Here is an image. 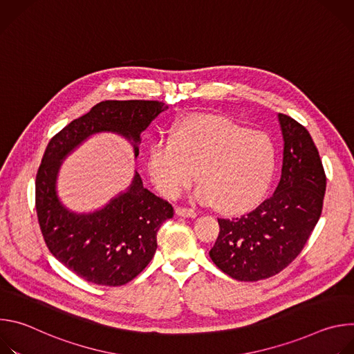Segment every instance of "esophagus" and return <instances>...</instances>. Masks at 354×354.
<instances>
[{
  "instance_id": "obj_1",
  "label": "esophagus",
  "mask_w": 354,
  "mask_h": 354,
  "mask_svg": "<svg viewBox=\"0 0 354 354\" xmlns=\"http://www.w3.org/2000/svg\"><path fill=\"white\" fill-rule=\"evenodd\" d=\"M176 214L185 218H194L197 216V213L193 209H187V207H178Z\"/></svg>"
}]
</instances>
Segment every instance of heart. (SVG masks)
Here are the masks:
<instances>
[{
    "instance_id": "obj_1",
    "label": "heart",
    "mask_w": 354,
    "mask_h": 354,
    "mask_svg": "<svg viewBox=\"0 0 354 354\" xmlns=\"http://www.w3.org/2000/svg\"><path fill=\"white\" fill-rule=\"evenodd\" d=\"M276 168L277 145L270 134L214 115L183 119L171 137L153 144L148 156L149 176L165 196L178 197L198 178L193 200L217 205L227 214L255 207Z\"/></svg>"
}]
</instances>
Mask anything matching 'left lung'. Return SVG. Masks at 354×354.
I'll list each match as a JSON object with an SVG mask.
<instances>
[{"instance_id":"obj_1","label":"left lung","mask_w":354,"mask_h":354,"mask_svg":"<svg viewBox=\"0 0 354 354\" xmlns=\"http://www.w3.org/2000/svg\"><path fill=\"white\" fill-rule=\"evenodd\" d=\"M283 134L281 178L254 212L218 218L220 234L209 252L214 265L239 281H258L287 268L304 248L324 205L326 176L308 130L277 116Z\"/></svg>"}]
</instances>
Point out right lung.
Instances as JSON below:
<instances>
[{
  "mask_svg": "<svg viewBox=\"0 0 354 354\" xmlns=\"http://www.w3.org/2000/svg\"><path fill=\"white\" fill-rule=\"evenodd\" d=\"M168 105L158 100H105L57 133L44 151L36 175V212L53 257L81 279L99 286H123L140 274L157 250V232L174 217L167 200L142 186L137 171L129 187L97 210L77 213L59 197L63 161L99 133L127 140L134 158L141 133Z\"/></svg>",
  "mask_w": 354,
  "mask_h": 354,
  "instance_id": "1",
  "label": "right lung"
}]
</instances>
